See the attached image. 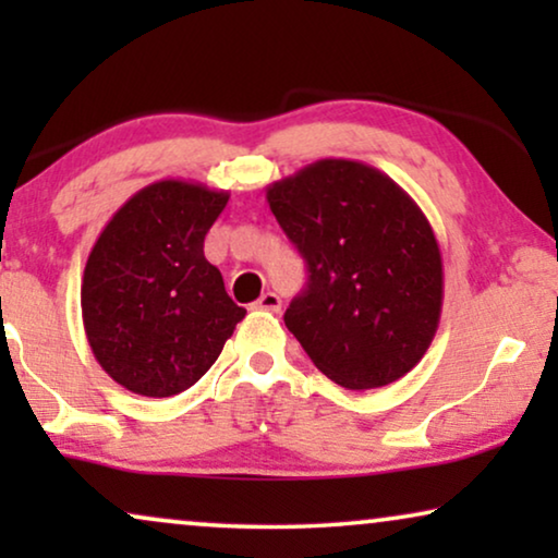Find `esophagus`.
Returning a JSON list of instances; mask_svg holds the SVG:
<instances>
[{"instance_id":"obj_1","label":"esophagus","mask_w":558,"mask_h":558,"mask_svg":"<svg viewBox=\"0 0 558 558\" xmlns=\"http://www.w3.org/2000/svg\"><path fill=\"white\" fill-rule=\"evenodd\" d=\"M256 307H258V310H266V312H279V310H281V300H279V294H274V292H266V294H262V296H258Z\"/></svg>"}]
</instances>
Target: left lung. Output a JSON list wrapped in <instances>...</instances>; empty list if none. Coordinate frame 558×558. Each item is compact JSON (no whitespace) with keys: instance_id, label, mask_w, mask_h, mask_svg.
<instances>
[{"instance_id":"left-lung-1","label":"left lung","mask_w":558,"mask_h":558,"mask_svg":"<svg viewBox=\"0 0 558 558\" xmlns=\"http://www.w3.org/2000/svg\"><path fill=\"white\" fill-rule=\"evenodd\" d=\"M281 231L307 264L284 325L335 384H393L439 327L445 271L422 208L376 167L319 159L266 187Z\"/></svg>"}]
</instances>
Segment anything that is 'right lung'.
<instances>
[{
  "mask_svg": "<svg viewBox=\"0 0 558 558\" xmlns=\"http://www.w3.org/2000/svg\"><path fill=\"white\" fill-rule=\"evenodd\" d=\"M226 190L159 180L129 197L90 248L81 284L96 361L126 391H187L246 317L203 254Z\"/></svg>",
  "mask_w": 558,
  "mask_h": 558,
  "instance_id": "add662e5",
  "label": "right lung"
}]
</instances>
